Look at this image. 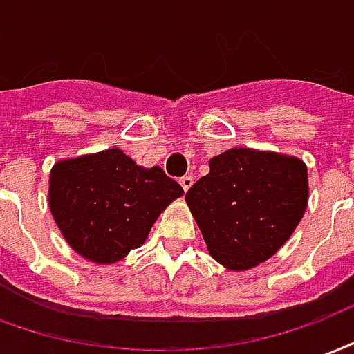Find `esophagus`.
Listing matches in <instances>:
<instances>
[{"instance_id":"1","label":"esophagus","mask_w":354,"mask_h":354,"mask_svg":"<svg viewBox=\"0 0 354 354\" xmlns=\"http://www.w3.org/2000/svg\"><path fill=\"white\" fill-rule=\"evenodd\" d=\"M180 185L184 187V191H187L193 185V176L191 174H185L184 178H180Z\"/></svg>"}]
</instances>
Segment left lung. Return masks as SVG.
<instances>
[{
    "instance_id": "obj_1",
    "label": "left lung",
    "mask_w": 354,
    "mask_h": 354,
    "mask_svg": "<svg viewBox=\"0 0 354 354\" xmlns=\"http://www.w3.org/2000/svg\"><path fill=\"white\" fill-rule=\"evenodd\" d=\"M308 169L298 157L232 148L185 201L210 255L229 270H250L283 245L308 206Z\"/></svg>"
}]
</instances>
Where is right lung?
<instances>
[{"mask_svg":"<svg viewBox=\"0 0 354 354\" xmlns=\"http://www.w3.org/2000/svg\"><path fill=\"white\" fill-rule=\"evenodd\" d=\"M182 185L163 169L138 167L122 150L57 161L50 170L48 206L73 250L97 264H112L137 250Z\"/></svg>","mask_w":354,"mask_h":354,"instance_id":"obj_1","label":"right lung"}]
</instances>
